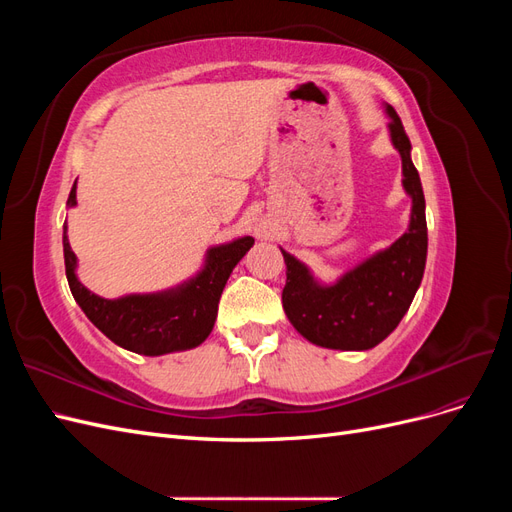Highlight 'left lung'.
<instances>
[{"instance_id": "8db88e82", "label": "left lung", "mask_w": 512, "mask_h": 512, "mask_svg": "<svg viewBox=\"0 0 512 512\" xmlns=\"http://www.w3.org/2000/svg\"><path fill=\"white\" fill-rule=\"evenodd\" d=\"M391 143L401 156L404 190L412 198L408 230L393 245L344 273L335 284H320L301 260L282 250L286 286L282 303L292 327L307 342L331 350H369L389 337L408 312L421 286L427 260L425 196L410 158V138L391 104Z\"/></svg>"}]
</instances>
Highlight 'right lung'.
<instances>
[{"label": "right lung", "instance_id": "obj_1", "mask_svg": "<svg viewBox=\"0 0 512 512\" xmlns=\"http://www.w3.org/2000/svg\"><path fill=\"white\" fill-rule=\"evenodd\" d=\"M74 205L76 181L68 196V207ZM66 230L68 226L64 224L66 277L74 301L111 342L145 356L190 350L205 342L213 331L218 303L232 269L254 245L252 237H239L230 243L209 247L205 267L177 288L102 299L87 290L76 277V256Z\"/></svg>", "mask_w": 512, "mask_h": 512}]
</instances>
